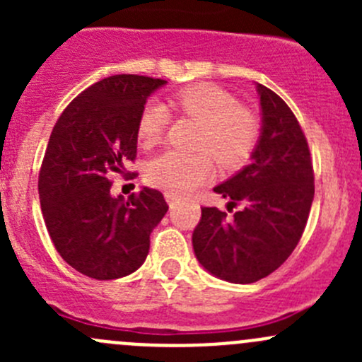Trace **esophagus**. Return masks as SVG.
Returning <instances> with one entry per match:
<instances>
[{
	"label": "esophagus",
	"mask_w": 362,
	"mask_h": 362,
	"mask_svg": "<svg viewBox=\"0 0 362 362\" xmlns=\"http://www.w3.org/2000/svg\"><path fill=\"white\" fill-rule=\"evenodd\" d=\"M166 202H168V204H170V208H173L175 206V203H177V198H175L173 194H170V192H166Z\"/></svg>",
	"instance_id": "34e87169"
}]
</instances>
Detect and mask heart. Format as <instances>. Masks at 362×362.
<instances>
[{
	"instance_id": "1",
	"label": "heart",
	"mask_w": 362,
	"mask_h": 362,
	"mask_svg": "<svg viewBox=\"0 0 362 362\" xmlns=\"http://www.w3.org/2000/svg\"><path fill=\"white\" fill-rule=\"evenodd\" d=\"M170 105L202 124L198 148L211 152L222 166H240L254 152L261 134V120L254 110L240 107V101L228 90L211 83H194L171 94ZM168 120L170 113L163 103H147L138 119V140L145 147L156 145L163 138ZM208 152H163L148 163L147 180L170 194H187L214 173V160Z\"/></svg>"
}]
</instances>
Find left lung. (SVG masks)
Segmentation results:
<instances>
[{"mask_svg": "<svg viewBox=\"0 0 362 362\" xmlns=\"http://www.w3.org/2000/svg\"><path fill=\"white\" fill-rule=\"evenodd\" d=\"M261 101V134L250 164L214 187L243 208L228 217L202 208L192 233L199 264L231 284L264 279L286 262L301 240L313 202V166L308 144L293 110L268 87L255 86Z\"/></svg>", "mask_w": 362, "mask_h": 362, "instance_id": "8db88e82", "label": "left lung"}]
</instances>
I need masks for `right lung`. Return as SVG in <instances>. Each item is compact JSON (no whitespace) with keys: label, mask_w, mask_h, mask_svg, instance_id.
<instances>
[{"label":"right lung","mask_w":362,"mask_h":362,"mask_svg":"<svg viewBox=\"0 0 362 362\" xmlns=\"http://www.w3.org/2000/svg\"><path fill=\"white\" fill-rule=\"evenodd\" d=\"M166 80L113 75L87 87L54 126L38 177L47 231L61 257L82 275L113 280L147 259L151 233L168 211L164 196H112L110 173L136 158L138 119Z\"/></svg>","instance_id":"right-lung-1"}]
</instances>
